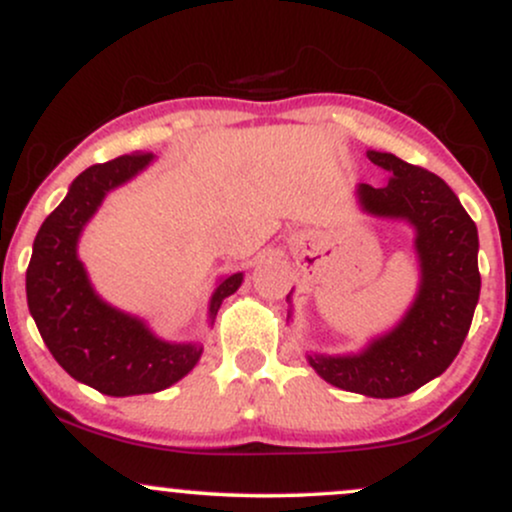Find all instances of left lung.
I'll return each instance as SVG.
<instances>
[{
	"mask_svg": "<svg viewBox=\"0 0 512 512\" xmlns=\"http://www.w3.org/2000/svg\"><path fill=\"white\" fill-rule=\"evenodd\" d=\"M368 158L392 178L385 187L356 185L358 207L414 228L419 289L402 320L361 351L308 354V363L339 390L392 399L438 378L460 354L481 291L479 236L460 199L438 175L385 151H368ZM286 301L291 303V293Z\"/></svg>",
	"mask_w": 512,
	"mask_h": 512,
	"instance_id": "obj_1",
	"label": "left lung"
}]
</instances>
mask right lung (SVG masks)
<instances>
[{"mask_svg": "<svg viewBox=\"0 0 512 512\" xmlns=\"http://www.w3.org/2000/svg\"><path fill=\"white\" fill-rule=\"evenodd\" d=\"M154 154L120 156L76 175L33 240L26 296L40 337L74 380L110 397L151 395L175 385L197 366L199 342H166L142 317L103 301L93 289L79 238L108 192L137 178ZM243 284V272L219 281L209 298V325L223 298Z\"/></svg>", "mask_w": 512, "mask_h": 512, "instance_id": "right-lung-1", "label": "right lung"}]
</instances>
